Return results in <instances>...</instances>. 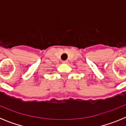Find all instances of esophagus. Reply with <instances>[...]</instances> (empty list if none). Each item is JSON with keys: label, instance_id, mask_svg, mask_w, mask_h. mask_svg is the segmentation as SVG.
I'll return each mask as SVG.
<instances>
[{"label": "esophagus", "instance_id": "esophagus-1", "mask_svg": "<svg viewBox=\"0 0 126 126\" xmlns=\"http://www.w3.org/2000/svg\"><path fill=\"white\" fill-rule=\"evenodd\" d=\"M67 61H62V63H64V64H65V63H67Z\"/></svg>", "mask_w": 126, "mask_h": 126}]
</instances>
